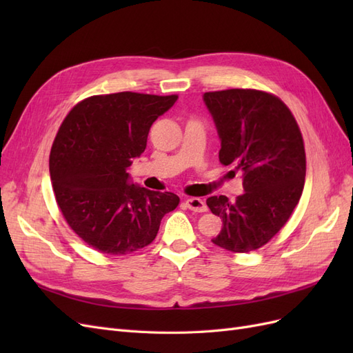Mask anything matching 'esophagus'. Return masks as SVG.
Instances as JSON below:
<instances>
[{"instance_id": "34e87169", "label": "esophagus", "mask_w": 353, "mask_h": 353, "mask_svg": "<svg viewBox=\"0 0 353 353\" xmlns=\"http://www.w3.org/2000/svg\"><path fill=\"white\" fill-rule=\"evenodd\" d=\"M185 205L190 210H194V212H206L208 210V206L206 203L203 201L199 197H191V199H187L185 200Z\"/></svg>"}]
</instances>
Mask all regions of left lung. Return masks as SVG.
Here are the masks:
<instances>
[{"label":"left lung","mask_w":353,"mask_h":353,"mask_svg":"<svg viewBox=\"0 0 353 353\" xmlns=\"http://www.w3.org/2000/svg\"><path fill=\"white\" fill-rule=\"evenodd\" d=\"M221 140L219 162L243 174L244 193L206 200L222 230L212 241L248 253L279 232L301 200L306 156L303 138L287 105L258 90H223L203 94ZM234 172V170H232Z\"/></svg>","instance_id":"8db88e82"}]
</instances>
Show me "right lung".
Returning <instances> with one entry per match:
<instances>
[{"label": "right lung", "instance_id": "right-lung-1", "mask_svg": "<svg viewBox=\"0 0 353 353\" xmlns=\"http://www.w3.org/2000/svg\"><path fill=\"white\" fill-rule=\"evenodd\" d=\"M178 95L116 92L78 103L50 153L57 205L90 248L128 254L150 244L179 197L134 184L126 169L145 150L148 131Z\"/></svg>", "mask_w": 353, "mask_h": 353}]
</instances>
